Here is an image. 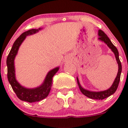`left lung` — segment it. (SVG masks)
Returning <instances> with one entry per match:
<instances>
[{"mask_svg":"<svg viewBox=\"0 0 128 128\" xmlns=\"http://www.w3.org/2000/svg\"><path fill=\"white\" fill-rule=\"evenodd\" d=\"M98 34L99 36L98 38V40L102 41V42H104V43L111 49V50L113 51V53L114 54L117 63H118V74H117L116 77L115 79H114L112 86H111L109 88L107 89V90H104V91L100 92H93L90 91V90H86V89L84 88L83 87L80 86L79 81H78V77H77V81L80 90L81 92H82L84 95L92 99L103 100V99L106 98L108 97V96H110V95H113V94L115 92L116 90H117V88H118L120 80V77H121V70H122V66H121V62H120L119 58V52H118V50H117L116 48L113 45V44L112 43L111 40L109 39V38L107 36L106 34L102 30H99Z\"/></svg>","mask_w":128,"mask_h":128,"instance_id":"8db88e82","label":"left lung"}]
</instances>
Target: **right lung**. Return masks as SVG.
<instances>
[{
	"instance_id": "1",
	"label": "right lung",
	"mask_w": 128,
	"mask_h": 128,
	"mask_svg": "<svg viewBox=\"0 0 128 128\" xmlns=\"http://www.w3.org/2000/svg\"><path fill=\"white\" fill-rule=\"evenodd\" d=\"M41 29L42 28H40L38 29H32L22 33L15 40L7 58V77L9 83L11 85L13 90L15 92L16 96L20 100L29 103L39 102L47 97L52 86V77L59 69V67H57L49 71L45 77L43 83L39 87L36 88H26L22 86L16 80L15 77L14 60L15 56L17 54L19 48L27 36L34 34Z\"/></svg>"
}]
</instances>
